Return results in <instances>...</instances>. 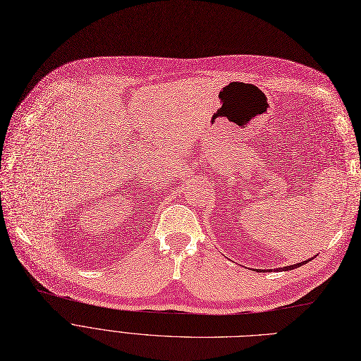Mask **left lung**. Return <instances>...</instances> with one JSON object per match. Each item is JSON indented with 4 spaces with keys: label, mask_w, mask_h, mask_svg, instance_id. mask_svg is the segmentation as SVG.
<instances>
[{
    "label": "left lung",
    "mask_w": 361,
    "mask_h": 361,
    "mask_svg": "<svg viewBox=\"0 0 361 361\" xmlns=\"http://www.w3.org/2000/svg\"><path fill=\"white\" fill-rule=\"evenodd\" d=\"M310 260H313V259H310ZM310 260H305V262H302V263H297V264H293V266H285V267H282L281 270H293V269H297V267H300V266L308 263ZM276 270H278V269H276Z\"/></svg>",
    "instance_id": "1"
}]
</instances>
